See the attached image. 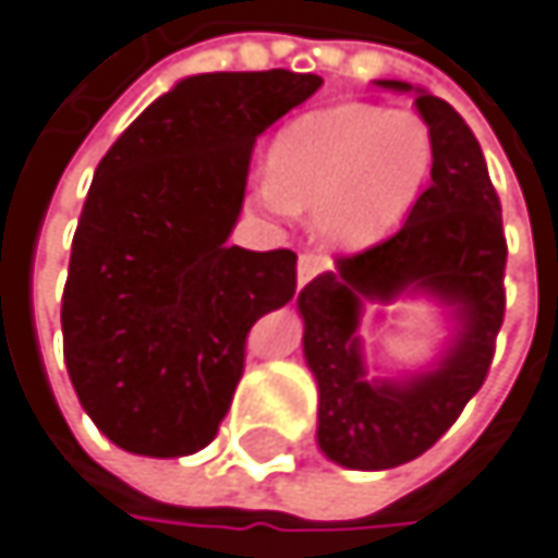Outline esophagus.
I'll use <instances>...</instances> for the list:
<instances>
[{
    "instance_id": "esophagus-1",
    "label": "esophagus",
    "mask_w": 558,
    "mask_h": 558,
    "mask_svg": "<svg viewBox=\"0 0 558 558\" xmlns=\"http://www.w3.org/2000/svg\"><path fill=\"white\" fill-rule=\"evenodd\" d=\"M329 268V258H323V255H300V262H296V283L303 287L310 278H316L319 271H326Z\"/></svg>"
}]
</instances>
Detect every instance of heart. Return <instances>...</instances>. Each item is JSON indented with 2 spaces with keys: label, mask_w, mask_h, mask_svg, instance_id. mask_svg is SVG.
Instances as JSON below:
<instances>
[{
  "label": "heart",
  "mask_w": 558,
  "mask_h": 558,
  "mask_svg": "<svg viewBox=\"0 0 558 558\" xmlns=\"http://www.w3.org/2000/svg\"><path fill=\"white\" fill-rule=\"evenodd\" d=\"M433 168L436 142L420 116L336 102L280 129L255 206L271 216L310 209V229L323 245L362 248L413 213Z\"/></svg>",
  "instance_id": "1"
}]
</instances>
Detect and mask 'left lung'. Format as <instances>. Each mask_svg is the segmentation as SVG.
I'll return each mask as SVG.
<instances>
[{
  "label": "left lung",
  "instance_id": "8db88e82",
  "mask_svg": "<svg viewBox=\"0 0 558 558\" xmlns=\"http://www.w3.org/2000/svg\"><path fill=\"white\" fill-rule=\"evenodd\" d=\"M375 86L410 93L436 142L426 193L388 242L336 258L296 296L303 359L316 378V446L355 472H385L423 456L478 393L504 319L501 203L478 138L429 89L403 80ZM426 299L447 336L426 366L368 376L357 326L364 306ZM380 312V311H379Z\"/></svg>",
  "mask_w": 558,
  "mask_h": 558
}]
</instances>
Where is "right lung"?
Here are the masks:
<instances>
[{"label": "right lung", "mask_w": 558, "mask_h": 558, "mask_svg": "<svg viewBox=\"0 0 558 558\" xmlns=\"http://www.w3.org/2000/svg\"><path fill=\"white\" fill-rule=\"evenodd\" d=\"M316 73H193L158 96L93 173L60 300L63 362L96 429L125 452L213 442L245 336L296 290L290 248L229 245L258 135Z\"/></svg>", "instance_id": "1"}]
</instances>
